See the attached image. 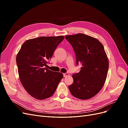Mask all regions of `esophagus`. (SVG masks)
<instances>
[{
  "mask_svg": "<svg viewBox=\"0 0 128 128\" xmlns=\"http://www.w3.org/2000/svg\"><path fill=\"white\" fill-rule=\"evenodd\" d=\"M69 76V73H68V72L64 74V77H67V76Z\"/></svg>",
  "mask_w": 128,
  "mask_h": 128,
  "instance_id": "esophagus-1",
  "label": "esophagus"
}]
</instances>
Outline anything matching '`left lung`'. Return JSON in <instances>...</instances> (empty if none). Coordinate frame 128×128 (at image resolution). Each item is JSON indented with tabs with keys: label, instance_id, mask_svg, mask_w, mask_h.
I'll list each match as a JSON object with an SVG mask.
<instances>
[{
	"label": "left lung",
	"instance_id": "1",
	"mask_svg": "<svg viewBox=\"0 0 128 128\" xmlns=\"http://www.w3.org/2000/svg\"><path fill=\"white\" fill-rule=\"evenodd\" d=\"M65 37L74 50L76 64H82L80 72L72 75L74 82L69 89L75 97L89 99L100 91L107 78L109 62L104 46L97 39L83 34Z\"/></svg>",
	"mask_w": 128,
	"mask_h": 128
}]
</instances>
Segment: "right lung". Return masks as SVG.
Returning a JSON list of instances; mask_svg holds the SVG:
<instances>
[{"instance_id":"1","label":"right lung","mask_w":128,"mask_h":128,"mask_svg":"<svg viewBox=\"0 0 128 128\" xmlns=\"http://www.w3.org/2000/svg\"><path fill=\"white\" fill-rule=\"evenodd\" d=\"M64 36L40 37L26 40L16 56L19 78L33 98L44 100L51 96L64 75L45 66L52 58Z\"/></svg>"}]
</instances>
